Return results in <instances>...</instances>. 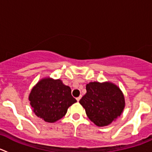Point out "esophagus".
Instances as JSON below:
<instances>
[{
    "mask_svg": "<svg viewBox=\"0 0 152 152\" xmlns=\"http://www.w3.org/2000/svg\"><path fill=\"white\" fill-rule=\"evenodd\" d=\"M80 98H81V96H78V97L76 98V100H77V102H78L79 100H80Z\"/></svg>",
    "mask_w": 152,
    "mask_h": 152,
    "instance_id": "obj_1",
    "label": "esophagus"
}]
</instances>
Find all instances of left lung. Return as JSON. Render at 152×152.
<instances>
[{
	"label": "left lung",
	"mask_w": 152,
	"mask_h": 152,
	"mask_svg": "<svg viewBox=\"0 0 152 152\" xmlns=\"http://www.w3.org/2000/svg\"><path fill=\"white\" fill-rule=\"evenodd\" d=\"M86 94L79 103L96 126H108L120 116L125 100L118 87L112 83L91 82L86 85Z\"/></svg>",
	"instance_id": "8db88e82"
}]
</instances>
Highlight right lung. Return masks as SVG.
Returning a JSON list of instances; mask_svg holds the SVG:
<instances>
[{
    "instance_id": "right-lung-1",
    "label": "right lung",
    "mask_w": 152,
    "mask_h": 152,
    "mask_svg": "<svg viewBox=\"0 0 152 152\" xmlns=\"http://www.w3.org/2000/svg\"><path fill=\"white\" fill-rule=\"evenodd\" d=\"M30 105L36 116L45 122L54 123L66 114L68 108L77 100L72 90L60 80L42 79L31 91Z\"/></svg>"
}]
</instances>
